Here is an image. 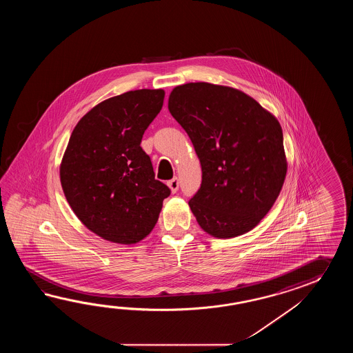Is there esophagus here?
<instances>
[{"instance_id": "34e87169", "label": "esophagus", "mask_w": 353, "mask_h": 353, "mask_svg": "<svg viewBox=\"0 0 353 353\" xmlns=\"http://www.w3.org/2000/svg\"><path fill=\"white\" fill-rule=\"evenodd\" d=\"M168 187L170 188L172 193H176V190L179 189V179L173 178L170 181H168Z\"/></svg>"}]
</instances>
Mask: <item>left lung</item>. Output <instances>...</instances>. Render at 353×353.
Wrapping results in <instances>:
<instances>
[{"label": "left lung", "instance_id": "left-lung-1", "mask_svg": "<svg viewBox=\"0 0 353 353\" xmlns=\"http://www.w3.org/2000/svg\"><path fill=\"white\" fill-rule=\"evenodd\" d=\"M168 107L202 166V184L189 201L198 225L217 239L255 228L288 170L278 119L242 90L207 82L176 85Z\"/></svg>", "mask_w": 353, "mask_h": 353}]
</instances>
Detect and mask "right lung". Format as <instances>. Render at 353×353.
I'll use <instances>...</instances> for the list:
<instances>
[{
    "label": "right lung",
    "instance_id": "1",
    "mask_svg": "<svg viewBox=\"0 0 353 353\" xmlns=\"http://www.w3.org/2000/svg\"><path fill=\"white\" fill-rule=\"evenodd\" d=\"M164 96V90H136L105 99L70 135L60 163L61 188L78 219L103 240H143L170 195L140 146Z\"/></svg>",
    "mask_w": 353,
    "mask_h": 353
}]
</instances>
